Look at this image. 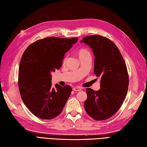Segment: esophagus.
<instances>
[{"mask_svg": "<svg viewBox=\"0 0 147 147\" xmlns=\"http://www.w3.org/2000/svg\"><path fill=\"white\" fill-rule=\"evenodd\" d=\"M73 90H74V91H81L82 89H81V88H80V87H74L73 88Z\"/></svg>", "mask_w": 147, "mask_h": 147, "instance_id": "esophagus-1", "label": "esophagus"}]
</instances>
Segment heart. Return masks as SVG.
Masks as SVG:
<instances>
[{
    "label": "heart",
    "mask_w": 147,
    "mask_h": 147,
    "mask_svg": "<svg viewBox=\"0 0 147 147\" xmlns=\"http://www.w3.org/2000/svg\"><path fill=\"white\" fill-rule=\"evenodd\" d=\"M86 55H90L89 51H88L87 49H81L78 51V56H79V57H81L84 56H86ZM66 59H67V57L66 56V57H64V59H63V63H65Z\"/></svg>",
    "instance_id": "b5f03b06"
}]
</instances>
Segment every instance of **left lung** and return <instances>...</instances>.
I'll list each match as a JSON object with an SVG mask.
<instances>
[{
  "label": "left lung",
  "mask_w": 147,
  "mask_h": 147,
  "mask_svg": "<svg viewBox=\"0 0 147 147\" xmlns=\"http://www.w3.org/2000/svg\"><path fill=\"white\" fill-rule=\"evenodd\" d=\"M89 45L95 56L94 74L100 77V89L86 88V111L95 120L113 117L125 100L129 86V75L124 59L117 45L100 35L84 37L81 41Z\"/></svg>",
  "instance_id": "obj_1"
}]
</instances>
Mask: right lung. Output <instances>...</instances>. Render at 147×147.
Segmentation results:
<instances>
[{"instance_id":"obj_1","label":"right lung","mask_w":147,"mask_h":147,"mask_svg":"<svg viewBox=\"0 0 147 147\" xmlns=\"http://www.w3.org/2000/svg\"><path fill=\"white\" fill-rule=\"evenodd\" d=\"M78 38L49 37L36 41L22 55L18 88L24 103L33 115L43 120L59 115L70 97L71 88L52 87L51 73L61 67L65 54Z\"/></svg>"}]
</instances>
